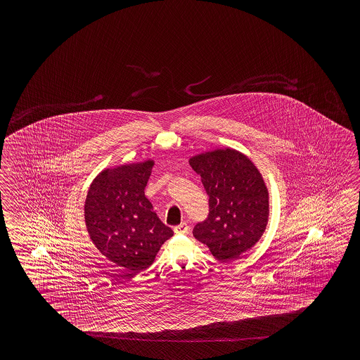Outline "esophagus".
I'll return each mask as SVG.
<instances>
[{"label":"esophagus","mask_w":360,"mask_h":360,"mask_svg":"<svg viewBox=\"0 0 360 360\" xmlns=\"http://www.w3.org/2000/svg\"><path fill=\"white\" fill-rule=\"evenodd\" d=\"M174 231H175L176 234H186V233L189 231V226H188L186 222H181L180 225H177V226L174 228Z\"/></svg>","instance_id":"1"}]
</instances>
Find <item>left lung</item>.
<instances>
[{
  "instance_id": "1",
  "label": "left lung",
  "mask_w": 360,
  "mask_h": 360,
  "mask_svg": "<svg viewBox=\"0 0 360 360\" xmlns=\"http://www.w3.org/2000/svg\"><path fill=\"white\" fill-rule=\"evenodd\" d=\"M189 162L202 177L210 206L193 236L217 260H237L260 239L268 224V191L260 172L233 149L198 154Z\"/></svg>"
}]
</instances>
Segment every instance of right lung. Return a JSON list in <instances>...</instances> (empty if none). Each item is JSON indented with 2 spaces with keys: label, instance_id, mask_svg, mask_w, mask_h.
Returning <instances> with one entry per match:
<instances>
[{
  "label": "right lung",
  "instance_id": "add662e5",
  "mask_svg": "<svg viewBox=\"0 0 360 360\" xmlns=\"http://www.w3.org/2000/svg\"><path fill=\"white\" fill-rule=\"evenodd\" d=\"M153 161L105 169L94 180L84 220L94 245L132 274L152 265L161 245L174 236L154 212L146 189Z\"/></svg>",
  "mask_w": 360,
  "mask_h": 360
}]
</instances>
